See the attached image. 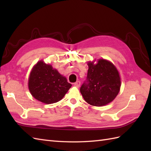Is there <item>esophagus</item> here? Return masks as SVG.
<instances>
[{
  "mask_svg": "<svg viewBox=\"0 0 151 151\" xmlns=\"http://www.w3.org/2000/svg\"><path fill=\"white\" fill-rule=\"evenodd\" d=\"M74 86H75V87H76V88H79L80 86H81V82H80V81L76 82L75 83H74Z\"/></svg>",
  "mask_w": 151,
  "mask_h": 151,
  "instance_id": "obj_1",
  "label": "esophagus"
}]
</instances>
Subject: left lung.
<instances>
[{"mask_svg":"<svg viewBox=\"0 0 151 151\" xmlns=\"http://www.w3.org/2000/svg\"><path fill=\"white\" fill-rule=\"evenodd\" d=\"M86 80L80 91L88 104L102 106L110 103L119 92L121 81L119 73L111 62L99 60L97 64L88 63Z\"/></svg>","mask_w":151,"mask_h":151,"instance_id":"left-lung-1","label":"left lung"}]
</instances>
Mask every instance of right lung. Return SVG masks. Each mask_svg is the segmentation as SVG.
Wrapping results in <instances>:
<instances>
[{"label":"right lung","mask_w":151,"mask_h":151,"mask_svg":"<svg viewBox=\"0 0 151 151\" xmlns=\"http://www.w3.org/2000/svg\"><path fill=\"white\" fill-rule=\"evenodd\" d=\"M72 85L52 65L37 62L30 73L28 88L32 95L45 104L58 102Z\"/></svg>","instance_id":"right-lung-1"}]
</instances>
